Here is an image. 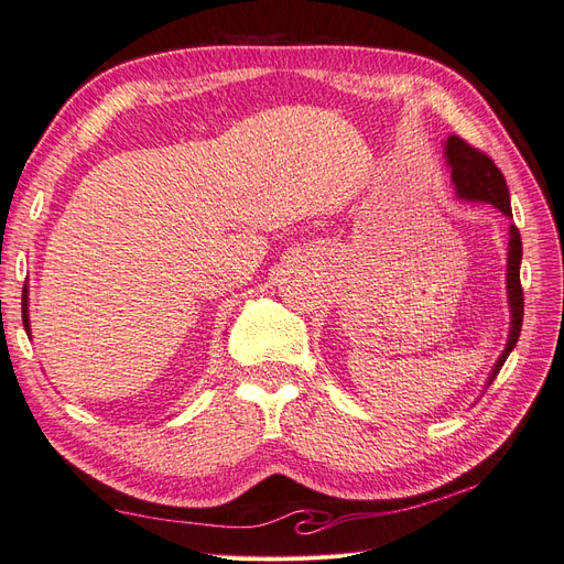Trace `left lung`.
<instances>
[{
    "label": "left lung",
    "instance_id": "left-lung-1",
    "mask_svg": "<svg viewBox=\"0 0 564 564\" xmlns=\"http://www.w3.org/2000/svg\"><path fill=\"white\" fill-rule=\"evenodd\" d=\"M445 155L452 166V181L456 185L458 197L473 199V202H489L503 212L508 218L513 216L510 212V195L508 185L501 174V169L491 162L489 155L482 150H477L460 135H449L445 143ZM520 261H522V240L516 226H510V242H508V301H510V334L508 344L499 357V362L494 365L489 383L497 379L503 362L508 360L510 350L516 348L520 329H522V315H524V294L520 284Z\"/></svg>",
    "mask_w": 564,
    "mask_h": 564
}]
</instances>
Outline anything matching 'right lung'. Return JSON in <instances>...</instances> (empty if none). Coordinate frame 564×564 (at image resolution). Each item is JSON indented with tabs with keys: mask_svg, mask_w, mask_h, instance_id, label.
<instances>
[{
	"mask_svg": "<svg viewBox=\"0 0 564 564\" xmlns=\"http://www.w3.org/2000/svg\"><path fill=\"white\" fill-rule=\"evenodd\" d=\"M23 324H25V329L30 327V324H28V289H23Z\"/></svg>",
	"mask_w": 564,
	"mask_h": 564,
	"instance_id": "1",
	"label": "right lung"
}]
</instances>
